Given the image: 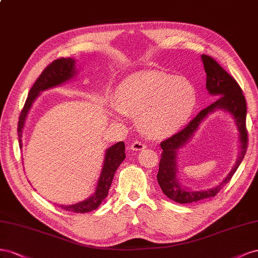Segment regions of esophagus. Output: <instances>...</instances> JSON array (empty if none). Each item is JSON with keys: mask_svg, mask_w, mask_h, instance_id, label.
<instances>
[{"mask_svg": "<svg viewBox=\"0 0 258 258\" xmlns=\"http://www.w3.org/2000/svg\"><path fill=\"white\" fill-rule=\"evenodd\" d=\"M146 145L145 144H143V143H141V142H138V141H136V142H134V143H132L131 144V146H130V149H132V150H134V151H141V150H144L145 148H146Z\"/></svg>", "mask_w": 258, "mask_h": 258, "instance_id": "esophagus-1", "label": "esophagus"}]
</instances>
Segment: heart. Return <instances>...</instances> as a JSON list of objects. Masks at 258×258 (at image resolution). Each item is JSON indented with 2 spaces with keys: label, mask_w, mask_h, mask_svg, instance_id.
<instances>
[{
  "label": "heart",
  "mask_w": 258,
  "mask_h": 258,
  "mask_svg": "<svg viewBox=\"0 0 258 258\" xmlns=\"http://www.w3.org/2000/svg\"><path fill=\"white\" fill-rule=\"evenodd\" d=\"M110 114L136 115L137 127L150 139L170 137L192 115L198 102L189 80L158 70L139 71L116 86Z\"/></svg>",
  "instance_id": "1"
}]
</instances>
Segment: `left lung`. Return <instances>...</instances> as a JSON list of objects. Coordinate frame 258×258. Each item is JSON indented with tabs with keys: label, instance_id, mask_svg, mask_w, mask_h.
<instances>
[{
	"label": "left lung",
	"instance_id": "obj_1",
	"mask_svg": "<svg viewBox=\"0 0 258 258\" xmlns=\"http://www.w3.org/2000/svg\"><path fill=\"white\" fill-rule=\"evenodd\" d=\"M202 61L204 70L207 73V90L211 95H214L217 98L212 105L203 109L202 111L191 121L187 126L178 132L177 134L165 139L161 143V148L163 152L161 153V160L159 164V172L157 175L159 185L164 195L171 200L177 203H192L215 197L227 182H229L235 171L243 160L247 149V131H246V101L242 94L241 87L229 73L215 59L208 55H202ZM216 109L228 111L233 116L239 131L240 138V152L239 157L233 168L232 172L218 186L202 191L191 190L182 186L178 181L175 173L177 172V153L182 145L187 142L193 136L194 132L200 126L202 121L210 113Z\"/></svg>",
	"mask_w": 258,
	"mask_h": 258
}]
</instances>
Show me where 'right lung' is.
Returning <instances> with one entry per match:
<instances>
[{
	"label": "right lung",
	"instance_id": "1",
	"mask_svg": "<svg viewBox=\"0 0 258 258\" xmlns=\"http://www.w3.org/2000/svg\"><path fill=\"white\" fill-rule=\"evenodd\" d=\"M76 75V60L73 58H59V59H56L49 63L43 70L41 76L35 81L30 92H29L25 106L19 115L17 132L20 147L23 146V144H21V137H23V130L25 126L27 115L29 111H30V108L32 107L34 100L39 96V94L43 91L48 90L50 87H55L57 85L67 82V81L72 79ZM124 159L125 145L123 142H119L110 147V148L106 150L104 165H102L97 187L94 195L82 202H79L73 205H59V207L66 211L75 213H87L96 210L102 202V200L108 196L115 171L120 166Z\"/></svg>",
	"mask_w": 258,
	"mask_h": 258
}]
</instances>
